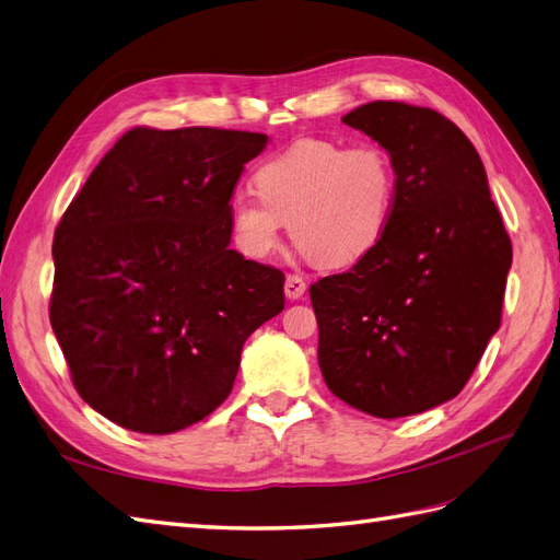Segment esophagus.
<instances>
[{"label":"esophagus","instance_id":"obj_1","mask_svg":"<svg viewBox=\"0 0 560 560\" xmlns=\"http://www.w3.org/2000/svg\"><path fill=\"white\" fill-rule=\"evenodd\" d=\"M284 294H287V299H292V301L301 299L303 294H306V280H303L296 273H290L284 280Z\"/></svg>","mask_w":560,"mask_h":560}]
</instances>
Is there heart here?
Returning a JSON list of instances; mask_svg holds the SVG:
<instances>
[{
    "mask_svg": "<svg viewBox=\"0 0 560 560\" xmlns=\"http://www.w3.org/2000/svg\"><path fill=\"white\" fill-rule=\"evenodd\" d=\"M257 196L231 198L233 241L247 257L268 259L290 222L299 247L327 268L366 259L389 226L397 177L378 144L306 138L270 156L254 175Z\"/></svg>",
    "mask_w": 560,
    "mask_h": 560,
    "instance_id": "1",
    "label": "heart"
}]
</instances>
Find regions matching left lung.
Segmentation results:
<instances>
[{
	"label": "left lung",
	"mask_w": 560,
	"mask_h": 560,
	"mask_svg": "<svg viewBox=\"0 0 560 560\" xmlns=\"http://www.w3.org/2000/svg\"><path fill=\"white\" fill-rule=\"evenodd\" d=\"M343 124L387 151L397 191L381 245L311 284L317 362L352 409L422 413L460 393L500 329L512 241L477 149L446 116L376 100Z\"/></svg>",
	"instance_id": "1"
}]
</instances>
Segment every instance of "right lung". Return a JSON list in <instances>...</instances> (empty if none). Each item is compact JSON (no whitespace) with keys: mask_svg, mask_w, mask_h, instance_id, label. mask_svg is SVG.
<instances>
[{"mask_svg":"<svg viewBox=\"0 0 560 560\" xmlns=\"http://www.w3.org/2000/svg\"><path fill=\"white\" fill-rule=\"evenodd\" d=\"M268 135L138 126L97 163L54 235L50 327L81 399L171 434L222 404L247 336L284 308L280 268L229 249V206Z\"/></svg>","mask_w":560,"mask_h":560,"instance_id":"right-lung-1","label":"right lung"}]
</instances>
